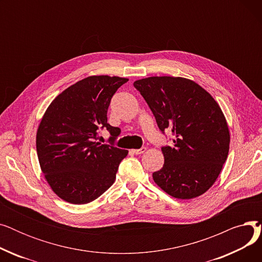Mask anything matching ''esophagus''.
<instances>
[{"mask_svg":"<svg viewBox=\"0 0 262 262\" xmlns=\"http://www.w3.org/2000/svg\"><path fill=\"white\" fill-rule=\"evenodd\" d=\"M146 150L145 147H141V148H136V149H132L133 154H136V155H140V154H143Z\"/></svg>","mask_w":262,"mask_h":262,"instance_id":"34e87169","label":"esophagus"}]
</instances>
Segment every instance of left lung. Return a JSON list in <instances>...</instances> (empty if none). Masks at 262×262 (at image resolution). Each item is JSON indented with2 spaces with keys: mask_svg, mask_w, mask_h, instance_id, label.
I'll list each match as a JSON object with an SVG mask.
<instances>
[{
  "mask_svg": "<svg viewBox=\"0 0 262 262\" xmlns=\"http://www.w3.org/2000/svg\"><path fill=\"white\" fill-rule=\"evenodd\" d=\"M161 132L171 129L173 146H164L163 167L155 184L169 195L190 200L205 193L227 159L230 135L221 107L209 92L185 77L150 76L134 82Z\"/></svg>",
  "mask_w": 262,
  "mask_h": 262,
  "instance_id": "8db88e82",
  "label": "left lung"
}]
</instances>
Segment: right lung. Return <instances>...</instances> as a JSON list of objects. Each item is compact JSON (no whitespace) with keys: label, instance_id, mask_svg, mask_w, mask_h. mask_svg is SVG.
Segmentation results:
<instances>
[{"label":"right lung","instance_id":"add662e5","mask_svg":"<svg viewBox=\"0 0 262 262\" xmlns=\"http://www.w3.org/2000/svg\"><path fill=\"white\" fill-rule=\"evenodd\" d=\"M127 80L88 76L63 90L47 108L37 129V155L48 184L61 200L88 204L115 183L128 150L95 139L100 127H106L112 139L120 134L107 123V110L113 95Z\"/></svg>","mask_w":262,"mask_h":262}]
</instances>
